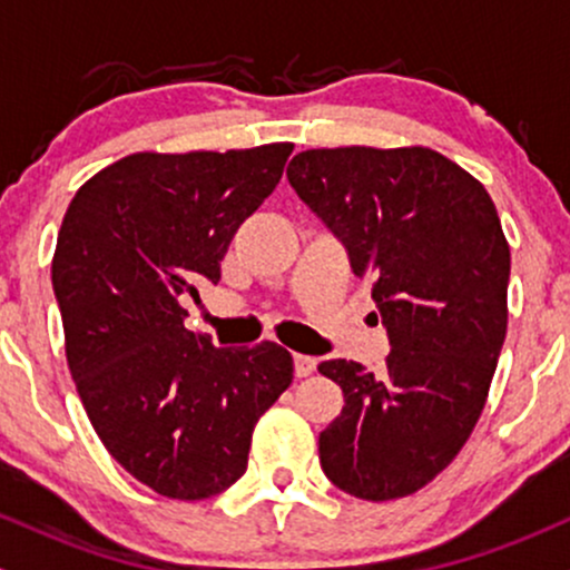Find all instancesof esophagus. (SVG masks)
Segmentation results:
<instances>
[{
  "label": "esophagus",
  "instance_id": "34e87169",
  "mask_svg": "<svg viewBox=\"0 0 570 570\" xmlns=\"http://www.w3.org/2000/svg\"><path fill=\"white\" fill-rule=\"evenodd\" d=\"M313 370H316V358L303 356V353H297V356H294V375L307 377Z\"/></svg>",
  "mask_w": 570,
  "mask_h": 570
}]
</instances>
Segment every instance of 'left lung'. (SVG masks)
Returning a JSON list of instances; mask_svg holds the SVG:
<instances>
[{
  "instance_id": "left-lung-1",
  "label": "left lung",
  "mask_w": 570,
  "mask_h": 570,
  "mask_svg": "<svg viewBox=\"0 0 570 570\" xmlns=\"http://www.w3.org/2000/svg\"><path fill=\"white\" fill-rule=\"evenodd\" d=\"M286 176L372 284L391 343L377 377L318 364L345 396L318 436L322 469L356 499H402L450 466L485 407L509 318L499 212L429 147L305 149Z\"/></svg>"
}]
</instances>
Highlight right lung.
<instances>
[{
    "mask_svg": "<svg viewBox=\"0 0 570 570\" xmlns=\"http://www.w3.org/2000/svg\"><path fill=\"white\" fill-rule=\"evenodd\" d=\"M292 149L128 155L77 189L58 230L53 292L77 394L109 455L166 499L238 482L254 426L292 385L289 351L217 348L181 307L222 278Z\"/></svg>",
    "mask_w": 570,
    "mask_h": 570,
    "instance_id": "add662e5",
    "label": "right lung"
}]
</instances>
